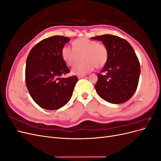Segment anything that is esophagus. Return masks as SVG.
Segmentation results:
<instances>
[{
  "label": "esophagus",
  "instance_id": "obj_1",
  "mask_svg": "<svg viewBox=\"0 0 161 161\" xmlns=\"http://www.w3.org/2000/svg\"><path fill=\"white\" fill-rule=\"evenodd\" d=\"M86 75H78V78H79V79H81V78H83V77H85Z\"/></svg>",
  "mask_w": 161,
  "mask_h": 161
}]
</instances>
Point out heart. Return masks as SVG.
Masks as SVG:
<instances>
[{
    "label": "heart",
    "instance_id": "obj_1",
    "mask_svg": "<svg viewBox=\"0 0 161 161\" xmlns=\"http://www.w3.org/2000/svg\"><path fill=\"white\" fill-rule=\"evenodd\" d=\"M73 47L64 46L62 48V59L68 65H75L80 59L82 60L72 69V73L77 75L91 72L95 68L101 69L108 60L109 51L103 43L95 40L81 37L72 42Z\"/></svg>",
    "mask_w": 161,
    "mask_h": 161
}]
</instances>
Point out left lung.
<instances>
[{"label": "left lung", "mask_w": 161, "mask_h": 161, "mask_svg": "<svg viewBox=\"0 0 161 161\" xmlns=\"http://www.w3.org/2000/svg\"><path fill=\"white\" fill-rule=\"evenodd\" d=\"M91 39L101 41L109 51L108 62L97 74L95 85L97 94L114 104L128 101L137 89L140 74V62L133 47L116 36L106 34Z\"/></svg>", "instance_id": "left-lung-1"}]
</instances>
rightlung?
Here are the masks:
<instances>
[{
	"label": "right lung",
	"mask_w": 161,
	"mask_h": 161,
	"mask_svg": "<svg viewBox=\"0 0 161 161\" xmlns=\"http://www.w3.org/2000/svg\"><path fill=\"white\" fill-rule=\"evenodd\" d=\"M70 38L54 36L42 40L31 50L25 67V82L33 100L41 108L55 110L70 99L76 76L60 78L70 71L61 55Z\"/></svg>",
	"instance_id": "add662e5"
}]
</instances>
